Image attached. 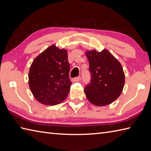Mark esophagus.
I'll return each instance as SVG.
<instances>
[{
	"label": "esophagus",
	"instance_id": "34e87169",
	"mask_svg": "<svg viewBox=\"0 0 151 151\" xmlns=\"http://www.w3.org/2000/svg\"><path fill=\"white\" fill-rule=\"evenodd\" d=\"M81 76H78V77L74 78L73 79V81L74 82H77L81 81Z\"/></svg>",
	"mask_w": 151,
	"mask_h": 151
}]
</instances>
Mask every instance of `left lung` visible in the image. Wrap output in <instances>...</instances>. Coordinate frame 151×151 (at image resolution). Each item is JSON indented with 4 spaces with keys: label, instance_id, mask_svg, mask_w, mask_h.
I'll use <instances>...</instances> for the list:
<instances>
[{
    "label": "left lung",
    "instance_id": "left-lung-1",
    "mask_svg": "<svg viewBox=\"0 0 151 151\" xmlns=\"http://www.w3.org/2000/svg\"><path fill=\"white\" fill-rule=\"evenodd\" d=\"M89 61L90 82L84 92L93 104L102 106L119 97L124 85V74L119 62L107 50L86 52Z\"/></svg>",
    "mask_w": 151,
    "mask_h": 151
}]
</instances>
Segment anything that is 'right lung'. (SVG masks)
I'll list each match as a JSON object with an SVG mask.
<instances>
[{"mask_svg": "<svg viewBox=\"0 0 151 151\" xmlns=\"http://www.w3.org/2000/svg\"><path fill=\"white\" fill-rule=\"evenodd\" d=\"M70 65L65 49L51 45L33 61L28 84L34 97L41 104L56 105L65 100L72 84Z\"/></svg>", "mask_w": 151, "mask_h": 151, "instance_id": "right-lung-1", "label": "right lung"}]
</instances>
